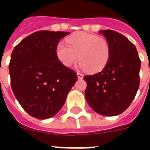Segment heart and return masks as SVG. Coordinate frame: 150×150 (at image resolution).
<instances>
[{
	"label": "heart",
	"mask_w": 150,
	"mask_h": 150,
	"mask_svg": "<svg viewBox=\"0 0 150 150\" xmlns=\"http://www.w3.org/2000/svg\"><path fill=\"white\" fill-rule=\"evenodd\" d=\"M92 45L94 52L96 56L97 64H104L107 59V47L105 46L104 40L100 38L95 37L92 39Z\"/></svg>",
	"instance_id": "1"
}]
</instances>
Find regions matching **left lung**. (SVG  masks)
<instances>
[{
    "mask_svg": "<svg viewBox=\"0 0 150 150\" xmlns=\"http://www.w3.org/2000/svg\"><path fill=\"white\" fill-rule=\"evenodd\" d=\"M66 32L41 30L15 46L8 65L13 91L19 104L34 118L59 112L77 80L74 71L59 60L57 46Z\"/></svg>",
    "mask_w": 150,
    "mask_h": 150,
    "instance_id": "1",
    "label": "left lung"
}]
</instances>
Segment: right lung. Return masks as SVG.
Here are the masks:
<instances>
[{"label":"right lung","instance_id":"add662e5","mask_svg":"<svg viewBox=\"0 0 150 150\" xmlns=\"http://www.w3.org/2000/svg\"><path fill=\"white\" fill-rule=\"evenodd\" d=\"M108 45L109 58L103 71L85 75V97L90 107L103 116H117L125 111L140 84L141 61L135 46L116 31H100Z\"/></svg>","mask_w":150,"mask_h":150}]
</instances>
